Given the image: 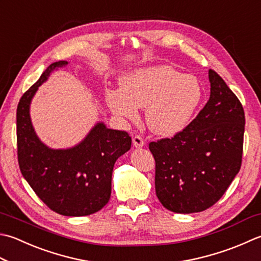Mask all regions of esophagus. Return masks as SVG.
Returning <instances> with one entry per match:
<instances>
[{
	"label": "esophagus",
	"instance_id": "esophagus-1",
	"mask_svg": "<svg viewBox=\"0 0 261 261\" xmlns=\"http://www.w3.org/2000/svg\"><path fill=\"white\" fill-rule=\"evenodd\" d=\"M132 142H134V146L136 147V148H140V147H142V146H145V141H144V139H142V138L140 137V136H135L134 138H132Z\"/></svg>",
	"mask_w": 261,
	"mask_h": 261
}]
</instances>
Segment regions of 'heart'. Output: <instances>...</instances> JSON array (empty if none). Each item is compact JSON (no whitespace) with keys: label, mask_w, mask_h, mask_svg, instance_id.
Returning a JSON list of instances; mask_svg holds the SVG:
<instances>
[{"label":"heart","mask_w":261,"mask_h":261,"mask_svg":"<svg viewBox=\"0 0 261 261\" xmlns=\"http://www.w3.org/2000/svg\"><path fill=\"white\" fill-rule=\"evenodd\" d=\"M121 90H110L106 101L117 116L138 117L146 109V122L154 134L172 137L190 124L203 98V87L195 75L183 74L171 65L137 69L120 78Z\"/></svg>","instance_id":"1"}]
</instances>
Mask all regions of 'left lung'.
<instances>
[{
  "instance_id": "1",
  "label": "left lung",
  "mask_w": 261,
  "mask_h": 261,
  "mask_svg": "<svg viewBox=\"0 0 261 261\" xmlns=\"http://www.w3.org/2000/svg\"><path fill=\"white\" fill-rule=\"evenodd\" d=\"M211 97L185 130L152 141L158 200L174 213L206 211L222 198L241 168L246 117L242 104L214 70Z\"/></svg>"
}]
</instances>
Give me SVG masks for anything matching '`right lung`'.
<instances>
[{
	"instance_id": "1",
	"label": "right lung",
	"mask_w": 261,
	"mask_h": 261,
	"mask_svg": "<svg viewBox=\"0 0 261 261\" xmlns=\"http://www.w3.org/2000/svg\"><path fill=\"white\" fill-rule=\"evenodd\" d=\"M66 64H50L20 98L18 162L25 181L46 206L60 215L79 217L98 212L109 202L114 164L131 148V137L99 122L80 144L68 149H52L39 140L30 120V103L49 74Z\"/></svg>"
}]
</instances>
